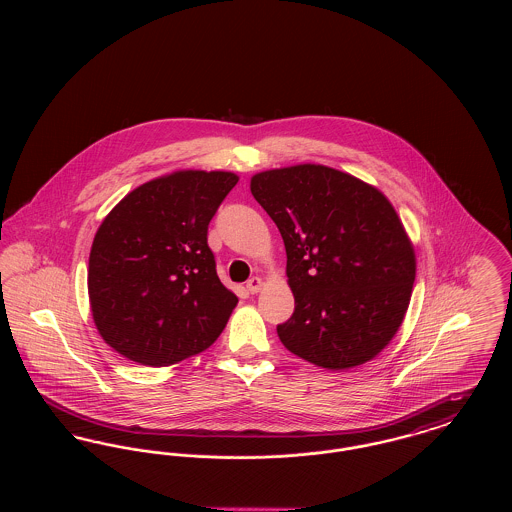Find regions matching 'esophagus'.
Masks as SVG:
<instances>
[{
	"label": "esophagus",
	"mask_w": 512,
	"mask_h": 512,
	"mask_svg": "<svg viewBox=\"0 0 512 512\" xmlns=\"http://www.w3.org/2000/svg\"><path fill=\"white\" fill-rule=\"evenodd\" d=\"M245 288H247V292L249 293H257L261 288H263V280H261L259 276H253V278H249V280H247Z\"/></svg>",
	"instance_id": "esophagus-1"
}]
</instances>
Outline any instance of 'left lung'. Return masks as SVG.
<instances>
[{
  "label": "left lung",
  "mask_w": 512,
  "mask_h": 512,
  "mask_svg": "<svg viewBox=\"0 0 512 512\" xmlns=\"http://www.w3.org/2000/svg\"><path fill=\"white\" fill-rule=\"evenodd\" d=\"M251 194L288 255L295 309L276 328L280 341L330 370L374 359L403 322L416 274L413 244L388 197L311 163L255 174Z\"/></svg>",
  "instance_id": "obj_1"
}]
</instances>
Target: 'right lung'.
Instances as JSON below:
<instances>
[{"mask_svg":"<svg viewBox=\"0 0 512 512\" xmlns=\"http://www.w3.org/2000/svg\"><path fill=\"white\" fill-rule=\"evenodd\" d=\"M236 184L234 172H172L132 190L101 222L90 307L122 357L169 366L219 338L238 297L217 276L207 228Z\"/></svg>","mask_w":512,"mask_h":512,"instance_id":"obj_1","label":"right lung"}]
</instances>
